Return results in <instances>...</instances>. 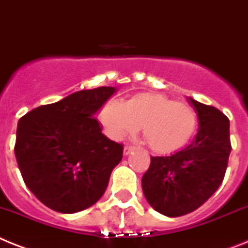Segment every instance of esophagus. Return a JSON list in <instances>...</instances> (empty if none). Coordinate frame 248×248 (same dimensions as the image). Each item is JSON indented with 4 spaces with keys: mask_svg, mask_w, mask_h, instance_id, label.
Listing matches in <instances>:
<instances>
[{
    "mask_svg": "<svg viewBox=\"0 0 248 248\" xmlns=\"http://www.w3.org/2000/svg\"><path fill=\"white\" fill-rule=\"evenodd\" d=\"M136 149V146L135 145H127V146H124V155H128V154L132 151V150Z\"/></svg>",
    "mask_w": 248,
    "mask_h": 248,
    "instance_id": "obj_1",
    "label": "esophagus"
}]
</instances>
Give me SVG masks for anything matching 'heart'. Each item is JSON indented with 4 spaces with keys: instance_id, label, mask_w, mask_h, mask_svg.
Instances as JSON below:
<instances>
[{
    "instance_id": "heart-1",
    "label": "heart",
    "mask_w": 248,
    "mask_h": 248,
    "mask_svg": "<svg viewBox=\"0 0 248 248\" xmlns=\"http://www.w3.org/2000/svg\"><path fill=\"white\" fill-rule=\"evenodd\" d=\"M101 120L116 139L142 128L145 141L157 153L184 146L198 128L194 108L160 93H137L124 103L107 102L102 108Z\"/></svg>"
}]
</instances>
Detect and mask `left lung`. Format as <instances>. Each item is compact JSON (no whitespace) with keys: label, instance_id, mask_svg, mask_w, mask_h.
<instances>
[{"label":"left lung","instance_id":"obj_1","mask_svg":"<svg viewBox=\"0 0 248 248\" xmlns=\"http://www.w3.org/2000/svg\"><path fill=\"white\" fill-rule=\"evenodd\" d=\"M199 130L190 145L170 156H151L142 176L149 204L168 217L198 209L219 188L231 154L230 120L213 106L189 98Z\"/></svg>","mask_w":248,"mask_h":248}]
</instances>
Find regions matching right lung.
<instances>
[{
	"label": "right lung",
	"instance_id": "obj_1",
	"mask_svg": "<svg viewBox=\"0 0 248 248\" xmlns=\"http://www.w3.org/2000/svg\"><path fill=\"white\" fill-rule=\"evenodd\" d=\"M99 87L73 93L20 118L15 156L25 184L59 213L92 207L107 188L124 145L102 134L94 113L114 93Z\"/></svg>",
	"mask_w": 248,
	"mask_h": 248
}]
</instances>
